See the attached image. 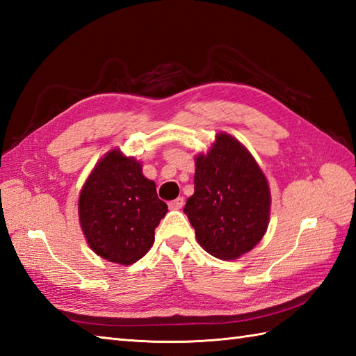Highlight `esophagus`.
<instances>
[{
    "instance_id": "obj_1",
    "label": "esophagus",
    "mask_w": 356,
    "mask_h": 356,
    "mask_svg": "<svg viewBox=\"0 0 356 356\" xmlns=\"http://www.w3.org/2000/svg\"><path fill=\"white\" fill-rule=\"evenodd\" d=\"M184 203H185L184 197H177V199L171 200V202L168 203V207H170V209H180V208L184 207Z\"/></svg>"
}]
</instances>
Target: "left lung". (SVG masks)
I'll return each instance as SVG.
<instances>
[{
    "label": "left lung",
    "instance_id": "left-lung-1",
    "mask_svg": "<svg viewBox=\"0 0 356 356\" xmlns=\"http://www.w3.org/2000/svg\"><path fill=\"white\" fill-rule=\"evenodd\" d=\"M270 193L251 153L229 134H217L195 157L194 194L184 208L200 246L220 260L251 251L266 232Z\"/></svg>",
    "mask_w": 356,
    "mask_h": 356
}]
</instances>
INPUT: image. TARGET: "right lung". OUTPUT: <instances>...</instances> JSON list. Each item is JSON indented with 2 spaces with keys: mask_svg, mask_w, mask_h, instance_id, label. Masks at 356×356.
Wrapping results in <instances>:
<instances>
[{
  "mask_svg": "<svg viewBox=\"0 0 356 356\" xmlns=\"http://www.w3.org/2000/svg\"><path fill=\"white\" fill-rule=\"evenodd\" d=\"M166 211L142 165L119 149L101 159L79 195V222L90 248L120 264H133L149 251Z\"/></svg>",
  "mask_w": 356,
  "mask_h": 356,
  "instance_id": "1",
  "label": "right lung"
}]
</instances>
